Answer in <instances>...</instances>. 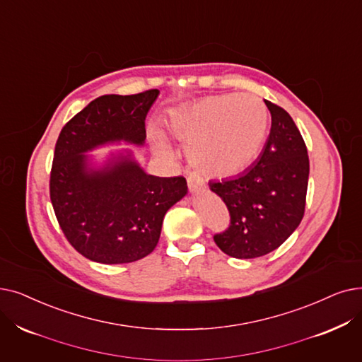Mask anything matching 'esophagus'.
<instances>
[{
	"mask_svg": "<svg viewBox=\"0 0 362 362\" xmlns=\"http://www.w3.org/2000/svg\"><path fill=\"white\" fill-rule=\"evenodd\" d=\"M187 186H189V189L192 192H198L206 189V182L202 180V177L197 173H191V175H187Z\"/></svg>",
	"mask_w": 362,
	"mask_h": 362,
	"instance_id": "obj_1",
	"label": "esophagus"
}]
</instances>
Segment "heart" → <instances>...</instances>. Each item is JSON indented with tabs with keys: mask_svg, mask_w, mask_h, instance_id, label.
Instances as JSON below:
<instances>
[{
	"mask_svg": "<svg viewBox=\"0 0 362 362\" xmlns=\"http://www.w3.org/2000/svg\"><path fill=\"white\" fill-rule=\"evenodd\" d=\"M170 133L187 146L191 163L213 177H232L253 165L269 132V111L253 94H218L177 109ZM167 152L164 142H158Z\"/></svg>",
	"mask_w": 362,
	"mask_h": 362,
	"instance_id": "heart-1",
	"label": "heart"
}]
</instances>
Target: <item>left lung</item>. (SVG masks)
I'll list each match as a JSON object with an SVG mask.
<instances>
[{
  "label": "left lung",
  "instance_id": "obj_1",
  "mask_svg": "<svg viewBox=\"0 0 362 362\" xmlns=\"http://www.w3.org/2000/svg\"><path fill=\"white\" fill-rule=\"evenodd\" d=\"M271 133L256 164L243 175L210 182L226 204L229 226L214 233L228 256L256 259L284 243L302 222L306 206L309 156L305 140L286 109L264 100Z\"/></svg>",
  "mask_w": 362,
  "mask_h": 362
}]
</instances>
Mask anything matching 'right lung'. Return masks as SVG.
<instances>
[{
  "label": "right lung",
  "instance_id": "obj_1",
  "mask_svg": "<svg viewBox=\"0 0 362 362\" xmlns=\"http://www.w3.org/2000/svg\"><path fill=\"white\" fill-rule=\"evenodd\" d=\"M158 90L91 100L62 129L50 171L59 226L84 257L105 264L144 259L158 244L167 210L186 192L183 176H151L130 158L87 170V152L125 140L142 145L145 118Z\"/></svg>",
  "mask_w": 362,
  "mask_h": 362
}]
</instances>
